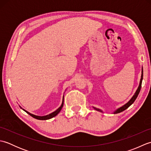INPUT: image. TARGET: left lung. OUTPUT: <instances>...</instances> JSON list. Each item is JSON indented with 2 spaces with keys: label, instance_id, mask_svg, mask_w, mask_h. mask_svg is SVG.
I'll list each match as a JSON object with an SVG mask.
<instances>
[{
  "label": "left lung",
  "instance_id": "obj_1",
  "mask_svg": "<svg viewBox=\"0 0 151 151\" xmlns=\"http://www.w3.org/2000/svg\"><path fill=\"white\" fill-rule=\"evenodd\" d=\"M142 80H143V68H142V77H141V80H140V82H139V87L138 88H137V89L136 90L135 94L134 95L133 97H132V99H130V100L127 102V104H125L124 106H123L118 108L117 110L116 111H114V114H118V113H120V112L123 111L124 110H126L127 108H129L130 106L133 104V102L135 101V100L136 99V98L137 97V95H139V93L140 91V89H141V88H142ZM94 108V107H93ZM94 109H95L96 110H97L99 111H102L100 109H98V108H94Z\"/></svg>",
  "mask_w": 151,
  "mask_h": 151
}]
</instances>
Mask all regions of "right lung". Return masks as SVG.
I'll return each instance as SVG.
<instances>
[{
    "label": "right lung",
    "instance_id": "1",
    "mask_svg": "<svg viewBox=\"0 0 151 151\" xmlns=\"http://www.w3.org/2000/svg\"><path fill=\"white\" fill-rule=\"evenodd\" d=\"M63 106V97L62 104V105H61V106L58 109H57L56 111H54V112H52V113L50 114L49 115H45V116H37V115H33V114H30L29 112H28L27 111L23 110V109H22V110L26 111L27 114H28L30 115V116H32V117L35 118V119H38V120H47V119H51V118H52L54 117H55L56 115H57L58 114L59 112L61 111V110H62Z\"/></svg>",
    "mask_w": 151,
    "mask_h": 151
}]
</instances>
